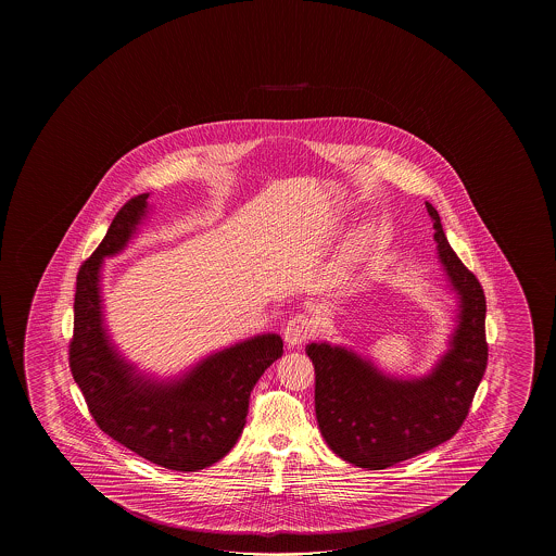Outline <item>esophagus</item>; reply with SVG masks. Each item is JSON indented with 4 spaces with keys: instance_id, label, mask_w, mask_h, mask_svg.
Masks as SVG:
<instances>
[{
    "instance_id": "esophagus-1",
    "label": "esophagus",
    "mask_w": 556,
    "mask_h": 556,
    "mask_svg": "<svg viewBox=\"0 0 556 556\" xmlns=\"http://www.w3.org/2000/svg\"><path fill=\"white\" fill-rule=\"evenodd\" d=\"M314 321L306 318V316H294V318L287 321V326L282 329V337H285V343L289 346H299L314 333Z\"/></svg>"
}]
</instances>
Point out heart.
<instances>
[{
	"mask_svg": "<svg viewBox=\"0 0 556 556\" xmlns=\"http://www.w3.org/2000/svg\"><path fill=\"white\" fill-rule=\"evenodd\" d=\"M374 242H376V235H374L372 228L363 227L361 230H356L355 237L349 240V244L343 250L341 264H353L358 257H363L368 250H372Z\"/></svg>",
	"mask_w": 556,
	"mask_h": 556,
	"instance_id": "1",
	"label": "heart"
}]
</instances>
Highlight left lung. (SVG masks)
Segmentation results:
<instances>
[{"mask_svg": "<svg viewBox=\"0 0 556 556\" xmlns=\"http://www.w3.org/2000/svg\"><path fill=\"white\" fill-rule=\"evenodd\" d=\"M438 264L454 292V329L447 349L428 372L400 376L346 345H306L316 370V419L333 454L346 464L378 471L444 444L464 425L486 368V302L481 282L447 244L438 211Z\"/></svg>", "mask_w": 556, "mask_h": 556, "instance_id": "8db88e82", "label": "left lung"}]
</instances>
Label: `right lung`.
I'll return each mask as SVG.
<instances>
[{
	"instance_id": "1",
	"label": "right lung",
	"mask_w": 556,
	"mask_h": 556,
	"mask_svg": "<svg viewBox=\"0 0 556 556\" xmlns=\"http://www.w3.org/2000/svg\"><path fill=\"white\" fill-rule=\"evenodd\" d=\"M128 201L101 247L81 265L75 291L70 366L97 425L151 464L198 471L217 464L244 430L250 392L282 355L277 333H257L211 351L174 376L141 370L110 336L102 294L104 260L122 254L153 207Z\"/></svg>"
}]
</instances>
